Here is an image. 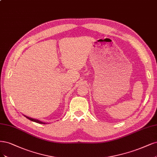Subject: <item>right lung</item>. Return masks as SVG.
<instances>
[{
  "mask_svg": "<svg viewBox=\"0 0 157 157\" xmlns=\"http://www.w3.org/2000/svg\"><path fill=\"white\" fill-rule=\"evenodd\" d=\"M25 117H26L27 119H29V120H30V121H32L34 122H36V123H40V124H47L45 122H42L41 121H40L39 120H36V119H34V118H32V117H29L28 116H26L25 115H23Z\"/></svg>",
  "mask_w": 157,
  "mask_h": 157,
  "instance_id": "1",
  "label": "right lung"
}]
</instances>
